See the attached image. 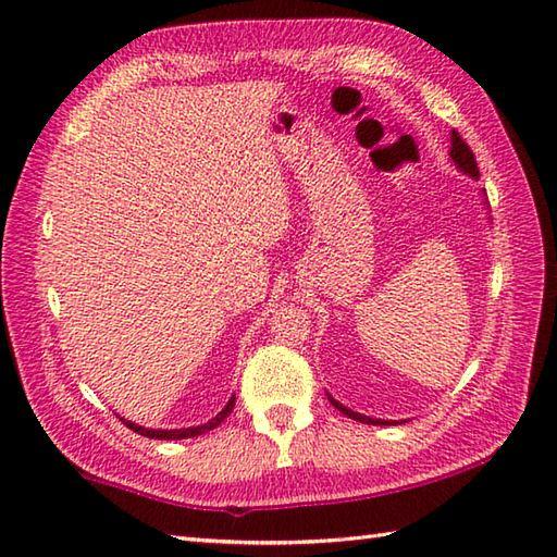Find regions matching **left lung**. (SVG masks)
<instances>
[{
    "label": "left lung",
    "instance_id": "1",
    "mask_svg": "<svg viewBox=\"0 0 557 557\" xmlns=\"http://www.w3.org/2000/svg\"><path fill=\"white\" fill-rule=\"evenodd\" d=\"M449 158H453V162L457 164V168L465 172V174H469V176H474V180H479V168H476V158H474V152H471V148L467 146V140L461 138L457 132H453V148H449ZM330 401H333V407L335 409H339L342 413H347L349 419H354V421H361V423H373V425H387L389 421H381V419H371V417H363V413H357V411H351V409H347L345 405H339L337 399H333L330 397Z\"/></svg>",
    "mask_w": 557,
    "mask_h": 557
}]
</instances>
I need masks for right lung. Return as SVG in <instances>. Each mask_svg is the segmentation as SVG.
Returning a JSON list of instances; mask_svg holds the SVG:
<instances>
[{
	"mask_svg": "<svg viewBox=\"0 0 557 557\" xmlns=\"http://www.w3.org/2000/svg\"><path fill=\"white\" fill-rule=\"evenodd\" d=\"M232 409H234V395H232V399L227 401V407H224L215 419H210L208 423H203V425H196V429H172V431H158V429H144V425H136V423H132V421H124L126 423V429H132L134 433H138V435H146V437H156V441H182V437H194V435H203V433H208V431H212L215 429V425H220L224 419L230 417L232 413Z\"/></svg>",
	"mask_w": 557,
	"mask_h": 557,
	"instance_id": "add662e5",
	"label": "right lung"
}]
</instances>
